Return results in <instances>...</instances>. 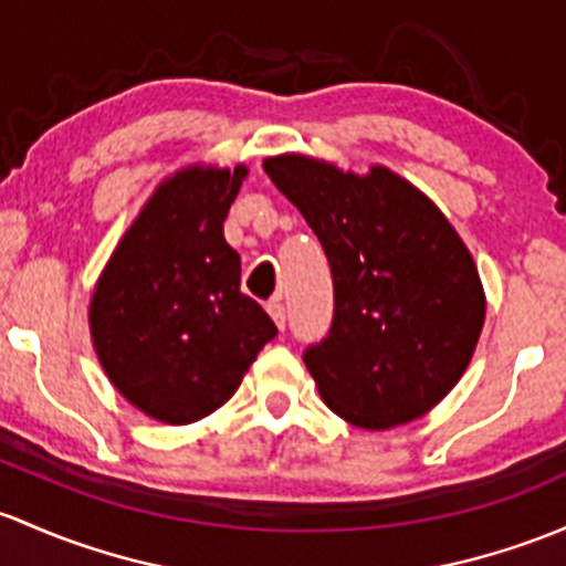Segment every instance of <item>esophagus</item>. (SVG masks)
<instances>
[{"mask_svg": "<svg viewBox=\"0 0 566 566\" xmlns=\"http://www.w3.org/2000/svg\"><path fill=\"white\" fill-rule=\"evenodd\" d=\"M265 308H268V314H271L273 323H276V328L284 331V323H287V314H284L282 298H271V301L265 303Z\"/></svg>", "mask_w": 566, "mask_h": 566, "instance_id": "obj_1", "label": "esophagus"}]
</instances>
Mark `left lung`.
Returning <instances> with one entry per match:
<instances>
[{
  "label": "left lung",
  "mask_w": 566,
  "mask_h": 566,
  "mask_svg": "<svg viewBox=\"0 0 566 566\" xmlns=\"http://www.w3.org/2000/svg\"><path fill=\"white\" fill-rule=\"evenodd\" d=\"M328 254L333 325L303 355L319 396L366 431L431 412L485 323L472 252L437 203L385 165L353 174L306 154L263 163Z\"/></svg>",
  "instance_id": "obj_1"
}]
</instances>
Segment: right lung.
Returning <instances> with one entry per match:
<instances>
[{
  "instance_id": "add662e5",
  "label": "right lung",
  "mask_w": 566,
  "mask_h": 566,
  "mask_svg": "<svg viewBox=\"0 0 566 566\" xmlns=\"http://www.w3.org/2000/svg\"><path fill=\"white\" fill-rule=\"evenodd\" d=\"M247 174V165H187L163 178L94 284L88 331L99 366L159 423L217 412L276 336L241 293V258L224 241Z\"/></svg>"
}]
</instances>
